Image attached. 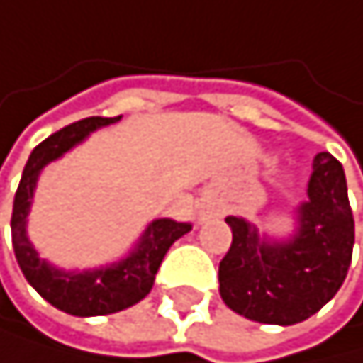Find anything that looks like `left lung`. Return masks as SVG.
Instances as JSON below:
<instances>
[{"label":"left lung","mask_w":363,"mask_h":363,"mask_svg":"<svg viewBox=\"0 0 363 363\" xmlns=\"http://www.w3.org/2000/svg\"><path fill=\"white\" fill-rule=\"evenodd\" d=\"M225 223L232 227V245L218 268L220 298L250 320H307L337 296L348 275L354 220L343 166L330 152L313 157L307 200L298 206L289 238H268L238 216Z\"/></svg>","instance_id":"8db88e82"}]
</instances>
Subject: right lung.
Segmentation results:
<instances>
[{
	"label": "right lung",
	"mask_w": 363,
	"mask_h": 363,
	"mask_svg": "<svg viewBox=\"0 0 363 363\" xmlns=\"http://www.w3.org/2000/svg\"><path fill=\"white\" fill-rule=\"evenodd\" d=\"M120 118H86L63 127L45 138L31 152L13 202L11 234L13 250L26 281L40 296L70 316H106L136 305L152 291L154 277L170 245L191 232V223H177L172 218H157L143 232L140 241L125 257L102 268L61 270L40 259L38 250L26 236V218L31 211L35 184L45 166L61 159L65 152L84 143L93 131L113 125Z\"/></svg>",
	"instance_id": "add662e5"
}]
</instances>
